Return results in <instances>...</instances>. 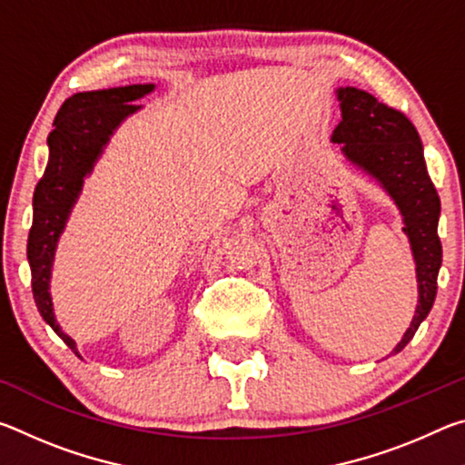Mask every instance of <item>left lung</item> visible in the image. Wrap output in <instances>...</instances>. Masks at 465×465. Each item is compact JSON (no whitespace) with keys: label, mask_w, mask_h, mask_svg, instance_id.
I'll return each instance as SVG.
<instances>
[{"label":"left lung","mask_w":465,"mask_h":465,"mask_svg":"<svg viewBox=\"0 0 465 465\" xmlns=\"http://www.w3.org/2000/svg\"><path fill=\"white\" fill-rule=\"evenodd\" d=\"M336 98L341 100L342 121L332 133V143H341L346 160L373 176L398 204L416 262L419 305L411 328L391 351L396 355L412 341L435 303L443 254L437 235L440 201L424 166L419 133L404 113L351 85L338 88Z\"/></svg>","instance_id":"left-lung-1"}]
</instances>
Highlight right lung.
Instances as JSON below:
<instances>
[{
    "label": "right lung",
    "instance_id": "right-lung-1",
    "mask_svg": "<svg viewBox=\"0 0 465 465\" xmlns=\"http://www.w3.org/2000/svg\"><path fill=\"white\" fill-rule=\"evenodd\" d=\"M153 84L77 92L63 102L49 133V163L38 180L33 199V227L28 235V262L33 271V293L43 320L77 357L75 342L63 332L53 313L49 293L51 269L59 235L82 193L84 178L104 152L119 124L141 106L135 100L153 92Z\"/></svg>",
    "mask_w": 465,
    "mask_h": 465
}]
</instances>
